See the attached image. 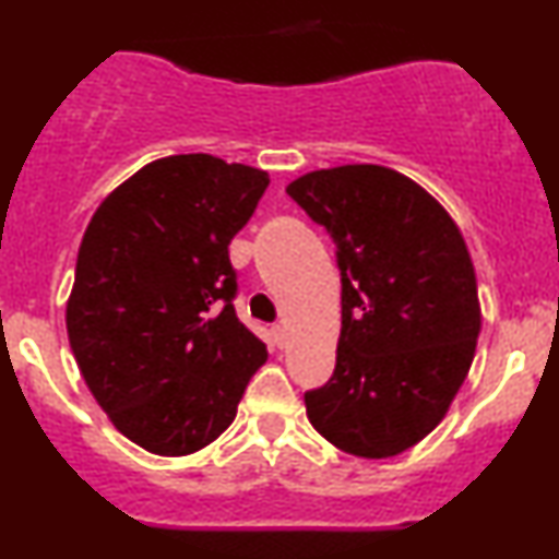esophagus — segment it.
<instances>
[{
	"label": "esophagus",
	"mask_w": 559,
	"mask_h": 559,
	"mask_svg": "<svg viewBox=\"0 0 559 559\" xmlns=\"http://www.w3.org/2000/svg\"><path fill=\"white\" fill-rule=\"evenodd\" d=\"M273 336H275V344L278 346H284V342H286V329L284 325H273Z\"/></svg>",
	"instance_id": "1"
}]
</instances>
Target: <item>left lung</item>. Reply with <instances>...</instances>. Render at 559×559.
I'll return each instance as SVG.
<instances>
[{
	"mask_svg": "<svg viewBox=\"0 0 559 559\" xmlns=\"http://www.w3.org/2000/svg\"><path fill=\"white\" fill-rule=\"evenodd\" d=\"M286 194L336 243V368L305 391L307 418L357 457H394L447 415L480 333L476 271L436 199L381 165L316 170Z\"/></svg>",
	"mask_w": 559,
	"mask_h": 559,
	"instance_id": "1",
	"label": "left lung"
}]
</instances>
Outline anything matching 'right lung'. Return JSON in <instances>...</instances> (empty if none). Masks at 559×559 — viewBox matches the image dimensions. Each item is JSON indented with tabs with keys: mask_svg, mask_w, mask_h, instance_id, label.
Returning <instances> with one entry per match:
<instances>
[{
	"mask_svg": "<svg viewBox=\"0 0 559 559\" xmlns=\"http://www.w3.org/2000/svg\"><path fill=\"white\" fill-rule=\"evenodd\" d=\"M265 170L173 155L120 183L83 234L68 338L120 433L181 457L236 418L265 344L236 318L228 243L265 194Z\"/></svg>",
	"mask_w": 559,
	"mask_h": 559,
	"instance_id": "1",
	"label": "right lung"
}]
</instances>
